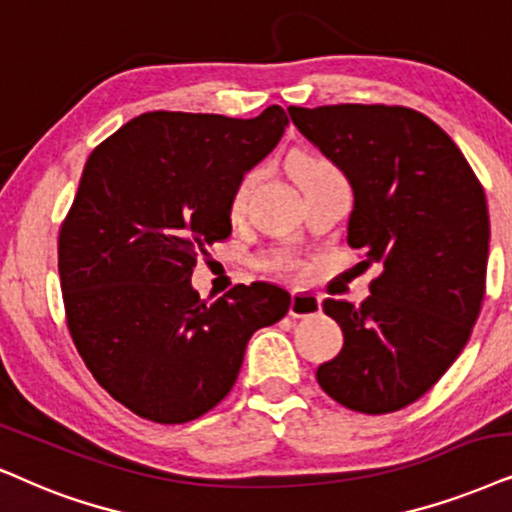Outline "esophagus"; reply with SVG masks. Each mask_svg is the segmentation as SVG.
I'll return each instance as SVG.
<instances>
[{
	"instance_id": "34e87169",
	"label": "esophagus",
	"mask_w": 512,
	"mask_h": 512,
	"mask_svg": "<svg viewBox=\"0 0 512 512\" xmlns=\"http://www.w3.org/2000/svg\"><path fill=\"white\" fill-rule=\"evenodd\" d=\"M321 312V297L309 293V290H293L290 295V316L302 319V316H314Z\"/></svg>"
}]
</instances>
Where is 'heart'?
Returning a JSON list of instances; mask_svg holds the SVG:
<instances>
[{
    "mask_svg": "<svg viewBox=\"0 0 512 512\" xmlns=\"http://www.w3.org/2000/svg\"><path fill=\"white\" fill-rule=\"evenodd\" d=\"M328 167H333L331 163H326V160L321 158H300L295 160L293 165V172H295V179H302L304 174H312V172H319V170H328ZM260 174H257L255 170L252 172H245L241 179H238L236 189L231 191V200H229V210L231 215L238 217L245 208V203H248V196L252 191V186H255V181Z\"/></svg>",
    "mask_w": 512,
    "mask_h": 512,
    "instance_id": "b5f03b06",
    "label": "heart"
}]
</instances>
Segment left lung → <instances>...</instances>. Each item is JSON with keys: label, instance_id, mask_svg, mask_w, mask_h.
I'll list each match as a JSON object with an SVG mask.
<instances>
[{"label": "left lung", "instance_id": "obj_1", "mask_svg": "<svg viewBox=\"0 0 512 512\" xmlns=\"http://www.w3.org/2000/svg\"><path fill=\"white\" fill-rule=\"evenodd\" d=\"M288 113L352 186L347 243L364 250L366 267H383L361 307L323 300L345 345L316 380L352 411H399L449 371L480 316L487 198L449 134L423 113L380 103Z\"/></svg>", "mask_w": 512, "mask_h": 512}]
</instances>
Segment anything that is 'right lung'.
I'll list each match as a JSON object with an SVG mask.
<instances>
[{
    "label": "right lung",
    "mask_w": 512,
    "mask_h": 512,
    "mask_svg": "<svg viewBox=\"0 0 512 512\" xmlns=\"http://www.w3.org/2000/svg\"><path fill=\"white\" fill-rule=\"evenodd\" d=\"M281 106L238 120L144 113L96 146L58 236L68 328L99 385L153 423H189L234 387L252 333L290 293L267 281L215 302L191 286L205 245L231 234V191L274 151Z\"/></svg>",
    "instance_id": "add662e5"
}]
</instances>
